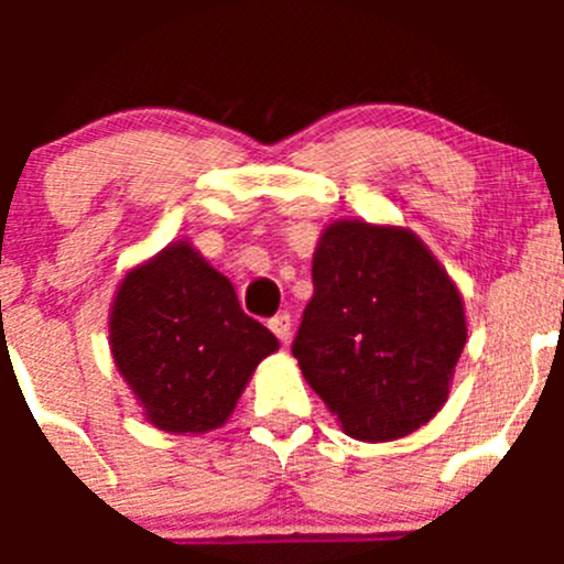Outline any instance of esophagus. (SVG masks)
<instances>
[{
	"mask_svg": "<svg viewBox=\"0 0 564 564\" xmlns=\"http://www.w3.org/2000/svg\"><path fill=\"white\" fill-rule=\"evenodd\" d=\"M270 329L281 338V344H289V338H292V316L278 314L275 318H270Z\"/></svg>",
	"mask_w": 564,
	"mask_h": 564,
	"instance_id": "obj_1",
	"label": "esophagus"
}]
</instances>
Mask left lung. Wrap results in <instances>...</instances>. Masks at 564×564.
<instances>
[{"label":"left lung","instance_id":"1","mask_svg":"<svg viewBox=\"0 0 564 564\" xmlns=\"http://www.w3.org/2000/svg\"><path fill=\"white\" fill-rule=\"evenodd\" d=\"M311 270L292 355L340 431L392 442L429 423L466 344L464 297L445 267L406 226L335 220Z\"/></svg>","mask_w":564,"mask_h":564}]
</instances>
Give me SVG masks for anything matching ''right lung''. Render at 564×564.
I'll return each mask as SVG.
<instances>
[{
  "label": "right lung",
  "mask_w": 564,
  "mask_h": 564,
  "mask_svg": "<svg viewBox=\"0 0 564 564\" xmlns=\"http://www.w3.org/2000/svg\"><path fill=\"white\" fill-rule=\"evenodd\" d=\"M108 346L150 425L207 434L231 417L256 366L281 344L246 316L229 278L176 240L122 278Z\"/></svg>",
  "instance_id": "add662e5"
}]
</instances>
